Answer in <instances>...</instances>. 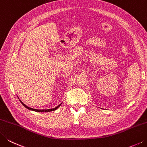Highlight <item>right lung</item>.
Here are the masks:
<instances>
[{"label": "right lung", "mask_w": 147, "mask_h": 147, "mask_svg": "<svg viewBox=\"0 0 147 147\" xmlns=\"http://www.w3.org/2000/svg\"><path fill=\"white\" fill-rule=\"evenodd\" d=\"M20 102H21V104L23 105V106L25 107H26L27 109H29V110H31V111H36V112H50V111H55L56 109H57L58 107H59L61 105V104H59V106H57L56 107H55V108H53V109H33V108H31V107H28V106H27L26 104H24L23 102H22L20 100Z\"/></svg>", "instance_id": "add662e5"}]
</instances>
